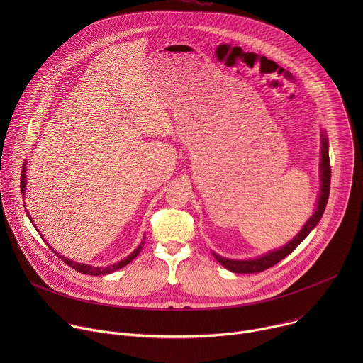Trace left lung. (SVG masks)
I'll return each mask as SVG.
<instances>
[{
    "instance_id": "8db88e82",
    "label": "left lung",
    "mask_w": 363,
    "mask_h": 363,
    "mask_svg": "<svg viewBox=\"0 0 363 363\" xmlns=\"http://www.w3.org/2000/svg\"><path fill=\"white\" fill-rule=\"evenodd\" d=\"M320 192L316 201V208L315 213L312 214L306 224L303 225V228L283 247L272 250L260 257H255V258H248V260H233V258H227L223 257L217 252L213 251V255L216 257V260L225 267L227 270L233 272V273H260L264 272L270 267H273L274 264H277L279 262H281L284 257H287L290 252H293L296 250V247L310 234L320 221L325 208H326V203L329 199V192H330V162H329V139L326 132H320Z\"/></svg>"
}]
</instances>
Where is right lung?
Instances as JSON below:
<instances>
[{
    "instance_id": "obj_1",
    "label": "right lung",
    "mask_w": 363,
    "mask_h": 363,
    "mask_svg": "<svg viewBox=\"0 0 363 363\" xmlns=\"http://www.w3.org/2000/svg\"><path fill=\"white\" fill-rule=\"evenodd\" d=\"M21 192H23V195L26 194V185H27V177H26V164H24V168H23V172H21ZM26 213H27V217L30 218V221L33 223V218L30 217V213L26 210ZM38 231V230H37ZM40 234V233H38ZM43 237V235H41ZM44 240V238H43ZM45 241V240H44ZM45 244L48 245V242L45 241ZM143 244H145V237H143V241H140V244L128 255V257H125L123 260H121L119 263H113V264H111V266H108V267H94V266H89V264H83V263H77V262H73V260H70V258H67V257H65V255H62L60 252H57V251H55L53 250V247H50L51 248V251H53L55 254H57L62 260L66 263V264H69L72 269H74V270H77L79 273H82V274H90V276H105V274H111V273H113V272H116V270H121L122 267H125V266H128L133 258L140 252V250H142V247H143Z\"/></svg>"
}]
</instances>
